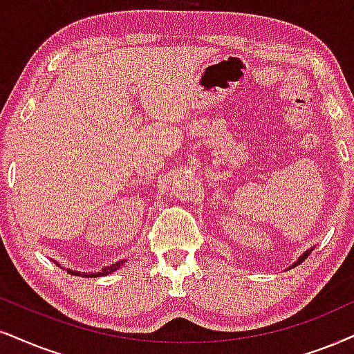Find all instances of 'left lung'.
Masks as SVG:
<instances>
[{
    "instance_id": "8db88e82",
    "label": "left lung",
    "mask_w": 354,
    "mask_h": 354,
    "mask_svg": "<svg viewBox=\"0 0 354 354\" xmlns=\"http://www.w3.org/2000/svg\"><path fill=\"white\" fill-rule=\"evenodd\" d=\"M314 248H315V247H312L310 250H307V252H304V253L301 254V257H299V258H297V261H294V263H292V266H289V268H288V270H292V268H296V266H299V265H302V261H306V259H307V257H308V254H310L312 252H314Z\"/></svg>"
}]
</instances>
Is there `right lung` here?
<instances>
[{
    "label": "right lung",
    "mask_w": 354,
    "mask_h": 354,
    "mask_svg": "<svg viewBox=\"0 0 354 354\" xmlns=\"http://www.w3.org/2000/svg\"><path fill=\"white\" fill-rule=\"evenodd\" d=\"M53 263H55L57 266H60L62 270H65L66 272H68V274H73V276H82V277H101V276H107V274H113L114 271H118L119 268H122L124 265H125V261H127V259H120V261H118V263H113V265L111 266H104L102 268L101 271H96V272H93V271H89V272H82V271H73V270H70V268H64L60 265V263L58 261H55V259H52Z\"/></svg>",
    "instance_id": "obj_1"
}]
</instances>
